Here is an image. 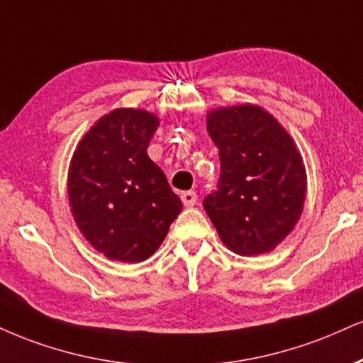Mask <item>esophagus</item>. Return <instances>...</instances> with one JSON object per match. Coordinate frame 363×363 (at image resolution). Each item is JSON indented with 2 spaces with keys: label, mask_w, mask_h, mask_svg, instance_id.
Instances as JSON below:
<instances>
[{
  "label": "esophagus",
  "mask_w": 363,
  "mask_h": 363,
  "mask_svg": "<svg viewBox=\"0 0 363 363\" xmlns=\"http://www.w3.org/2000/svg\"><path fill=\"white\" fill-rule=\"evenodd\" d=\"M181 199H182V203H184L186 208H191V206H194L196 201H198V194H196L194 191H186V193H182Z\"/></svg>",
  "instance_id": "34e87169"
}]
</instances>
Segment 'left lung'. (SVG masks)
<instances>
[{
    "mask_svg": "<svg viewBox=\"0 0 363 363\" xmlns=\"http://www.w3.org/2000/svg\"><path fill=\"white\" fill-rule=\"evenodd\" d=\"M220 148L218 191L203 206L221 242L243 257L274 250L294 230L306 199L303 157L284 126L255 104L208 113Z\"/></svg>",
    "mask_w": 363,
    "mask_h": 363,
    "instance_id": "left-lung-1",
    "label": "left lung"
}]
</instances>
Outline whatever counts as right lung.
<instances>
[{
    "label": "right lung",
    "instance_id": "obj_1",
    "mask_svg": "<svg viewBox=\"0 0 363 363\" xmlns=\"http://www.w3.org/2000/svg\"><path fill=\"white\" fill-rule=\"evenodd\" d=\"M159 118L118 108L91 126L67 174L69 204L77 228L110 260L154 255L182 209L167 177L147 154Z\"/></svg>",
    "mask_w": 363,
    "mask_h": 363
}]
</instances>
